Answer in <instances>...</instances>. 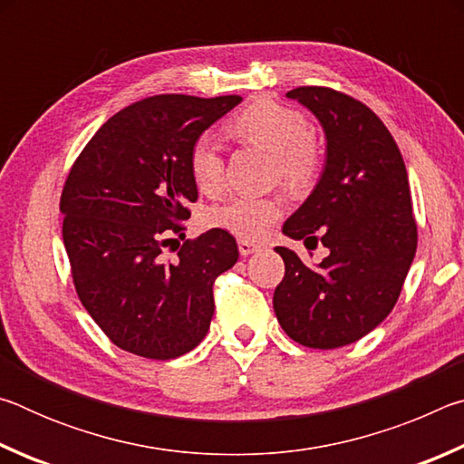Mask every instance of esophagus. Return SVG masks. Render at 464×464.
<instances>
[{
  "label": "esophagus",
  "mask_w": 464,
  "mask_h": 464,
  "mask_svg": "<svg viewBox=\"0 0 464 464\" xmlns=\"http://www.w3.org/2000/svg\"><path fill=\"white\" fill-rule=\"evenodd\" d=\"M237 246H239L241 256H251V254H256L257 249H260V246H256L254 241H247V239H239Z\"/></svg>",
  "instance_id": "esophagus-1"
}]
</instances>
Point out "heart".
Masks as SVG:
<instances>
[{
	"label": "heart",
	"instance_id": "obj_1",
	"mask_svg": "<svg viewBox=\"0 0 464 464\" xmlns=\"http://www.w3.org/2000/svg\"><path fill=\"white\" fill-rule=\"evenodd\" d=\"M227 132L241 143L274 153L276 174L290 186L309 184L317 174L319 153L311 140V124L293 108L272 100H257L227 124ZM188 169L200 192L215 194L221 190L225 163L213 139H196L188 155ZM280 215L282 200L276 196H233L210 210L208 223L241 239H260Z\"/></svg>",
	"mask_w": 464,
	"mask_h": 464
}]
</instances>
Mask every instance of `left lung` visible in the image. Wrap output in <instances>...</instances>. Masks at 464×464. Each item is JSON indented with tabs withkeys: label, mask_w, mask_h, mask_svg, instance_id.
I'll list each match as a JSON object with an SVG mask.
<instances>
[{
	"label": "left lung",
	"mask_w": 464,
	"mask_h": 464,
	"mask_svg": "<svg viewBox=\"0 0 464 464\" xmlns=\"http://www.w3.org/2000/svg\"><path fill=\"white\" fill-rule=\"evenodd\" d=\"M286 98L319 121L325 166L282 233L307 249L319 241L327 256L304 266L293 249L276 247L285 278L274 313L295 342L334 350L371 334L395 307L418 247L410 182L391 132L362 102L313 85Z\"/></svg>",
	"instance_id": "1"
}]
</instances>
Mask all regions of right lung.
Instances as JSON below:
<instances>
[{
    "mask_svg": "<svg viewBox=\"0 0 464 464\" xmlns=\"http://www.w3.org/2000/svg\"><path fill=\"white\" fill-rule=\"evenodd\" d=\"M241 96L145 98L108 119L77 157L61 194L63 243L80 301L112 343L169 360L194 350L215 313L213 282L233 268V235H184L198 190L188 169L196 139Z\"/></svg>",
    "mask_w": 464,
    "mask_h": 464,
    "instance_id": "1",
    "label": "right lung"
}]
</instances>
